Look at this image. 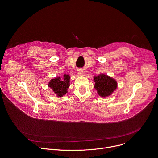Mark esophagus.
Instances as JSON below:
<instances>
[{
    "mask_svg": "<svg viewBox=\"0 0 158 158\" xmlns=\"http://www.w3.org/2000/svg\"><path fill=\"white\" fill-rule=\"evenodd\" d=\"M78 74L81 76H83L85 75V71L82 69H80L78 71Z\"/></svg>",
    "mask_w": 158,
    "mask_h": 158,
    "instance_id": "1",
    "label": "esophagus"
}]
</instances>
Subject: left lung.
Wrapping results in <instances>:
<instances>
[{"label":"left lung","instance_id":"1","mask_svg":"<svg viewBox=\"0 0 158 158\" xmlns=\"http://www.w3.org/2000/svg\"><path fill=\"white\" fill-rule=\"evenodd\" d=\"M94 89L98 95L102 98L110 96L118 87V82L114 78L104 74L94 76Z\"/></svg>","mask_w":158,"mask_h":158}]
</instances>
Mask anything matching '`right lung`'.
Masks as SVG:
<instances>
[{"label":"right lung","instance_id":"obj_1","mask_svg":"<svg viewBox=\"0 0 158 158\" xmlns=\"http://www.w3.org/2000/svg\"><path fill=\"white\" fill-rule=\"evenodd\" d=\"M71 77L69 74H64L62 77L57 76L51 79L48 82V87H50L56 96L59 98L63 97L68 91L70 86Z\"/></svg>","mask_w":158,"mask_h":158}]
</instances>
